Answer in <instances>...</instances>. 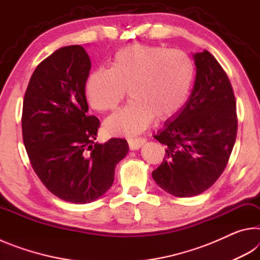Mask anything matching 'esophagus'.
<instances>
[{
	"instance_id": "1",
	"label": "esophagus",
	"mask_w": 260,
	"mask_h": 260,
	"mask_svg": "<svg viewBox=\"0 0 260 260\" xmlns=\"http://www.w3.org/2000/svg\"><path fill=\"white\" fill-rule=\"evenodd\" d=\"M127 142H128V146L131 150H138L141 147L143 146L144 142H146V140L143 138H136V139H128L127 140Z\"/></svg>"
}]
</instances>
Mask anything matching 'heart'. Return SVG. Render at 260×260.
I'll use <instances>...</instances> for the list:
<instances>
[{
    "label": "heart",
    "instance_id": "1",
    "mask_svg": "<svg viewBox=\"0 0 260 260\" xmlns=\"http://www.w3.org/2000/svg\"><path fill=\"white\" fill-rule=\"evenodd\" d=\"M195 77V61L184 51L134 43L113 55L110 69L88 74L85 91L95 110L110 112L124 100L127 89L128 104L104 126L114 135H133L146 129L153 117L167 120L181 111Z\"/></svg>",
    "mask_w": 260,
    "mask_h": 260
}]
</instances>
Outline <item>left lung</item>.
Wrapping results in <instances>:
<instances>
[{
    "label": "left lung",
    "mask_w": 260,
    "mask_h": 260,
    "mask_svg": "<svg viewBox=\"0 0 260 260\" xmlns=\"http://www.w3.org/2000/svg\"><path fill=\"white\" fill-rule=\"evenodd\" d=\"M196 79L181 111L155 139L166 146L152 178L177 197L205 191L223 172L237 132L236 101L226 72L208 50L192 55Z\"/></svg>",
    "instance_id": "1"
}]
</instances>
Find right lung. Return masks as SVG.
I'll return each mask as SVG.
<instances>
[{"label": "right lung", "instance_id": "add662e5", "mask_svg": "<svg viewBox=\"0 0 260 260\" xmlns=\"http://www.w3.org/2000/svg\"><path fill=\"white\" fill-rule=\"evenodd\" d=\"M90 58L68 46L43 59L26 89L21 128L30 165L48 190L76 204L100 199L128 152L124 139L95 142L100 120L88 114L85 94Z\"/></svg>", "mask_w": 260, "mask_h": 260}]
</instances>
